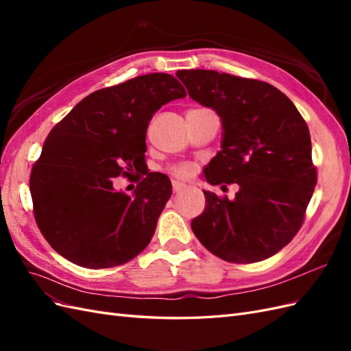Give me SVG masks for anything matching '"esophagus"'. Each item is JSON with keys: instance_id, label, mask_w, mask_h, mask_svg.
I'll use <instances>...</instances> for the list:
<instances>
[{"instance_id": "1", "label": "esophagus", "mask_w": 351, "mask_h": 351, "mask_svg": "<svg viewBox=\"0 0 351 351\" xmlns=\"http://www.w3.org/2000/svg\"><path fill=\"white\" fill-rule=\"evenodd\" d=\"M183 189H186V184H184V183H180V182H173V190H174V193L182 192Z\"/></svg>"}]
</instances>
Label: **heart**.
<instances>
[{
  "label": "heart",
  "instance_id": "b5f03b06",
  "mask_svg": "<svg viewBox=\"0 0 351 351\" xmlns=\"http://www.w3.org/2000/svg\"><path fill=\"white\" fill-rule=\"evenodd\" d=\"M173 174L176 176V177H180V178H184V177H189L190 174L193 173V168H192V165H189V164H180V165H177V167H174L173 169Z\"/></svg>",
  "mask_w": 351,
  "mask_h": 351
}]
</instances>
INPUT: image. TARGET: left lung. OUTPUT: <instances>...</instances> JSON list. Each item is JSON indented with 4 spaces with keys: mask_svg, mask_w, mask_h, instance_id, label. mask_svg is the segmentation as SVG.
<instances>
[{
    "mask_svg": "<svg viewBox=\"0 0 351 351\" xmlns=\"http://www.w3.org/2000/svg\"><path fill=\"white\" fill-rule=\"evenodd\" d=\"M176 74L189 97L222 123L221 151L205 168L206 182L240 187L232 200L204 190L206 205L192 221L195 236L227 262L272 256L302 227L316 184L306 121L269 83L214 70Z\"/></svg>",
    "mask_w": 351,
    "mask_h": 351,
    "instance_id": "8db88e82",
    "label": "left lung"
}]
</instances>
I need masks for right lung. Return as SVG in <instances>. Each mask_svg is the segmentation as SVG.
Segmentation results:
<instances>
[{
    "mask_svg": "<svg viewBox=\"0 0 351 351\" xmlns=\"http://www.w3.org/2000/svg\"><path fill=\"white\" fill-rule=\"evenodd\" d=\"M184 97L171 74H145L88 95L49 132L29 187L36 224L62 258L90 269L111 268L149 244L171 182L145 173L127 196L112 180L143 171L152 115Z\"/></svg>",
    "mask_w": 351,
    "mask_h": 351,
    "instance_id": "1",
    "label": "right lung"
}]
</instances>
